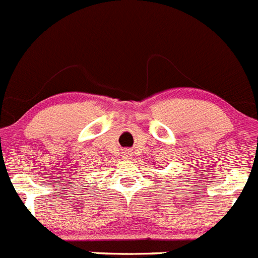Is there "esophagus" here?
Wrapping results in <instances>:
<instances>
[{
    "mask_svg": "<svg viewBox=\"0 0 258 258\" xmlns=\"http://www.w3.org/2000/svg\"><path fill=\"white\" fill-rule=\"evenodd\" d=\"M124 157L128 158V159H130V158L133 157V154H132V153L129 152V150H128V152H124Z\"/></svg>",
    "mask_w": 258,
    "mask_h": 258,
    "instance_id": "34e87169",
    "label": "esophagus"
}]
</instances>
